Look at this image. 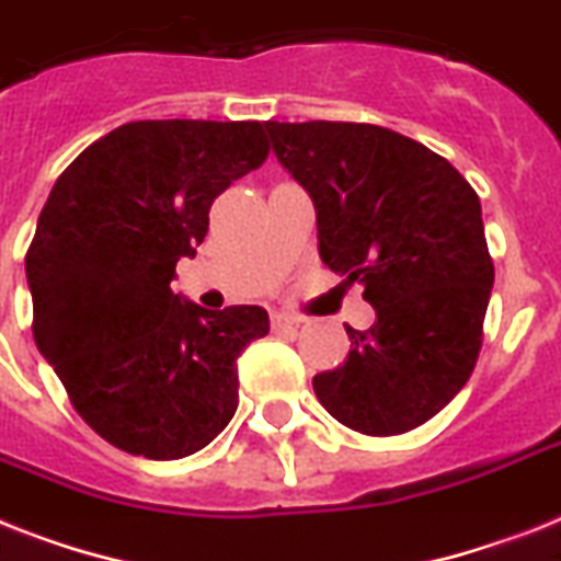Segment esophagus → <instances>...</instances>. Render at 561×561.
I'll return each mask as SVG.
<instances>
[{
	"label": "esophagus",
	"mask_w": 561,
	"mask_h": 561,
	"mask_svg": "<svg viewBox=\"0 0 561 561\" xmlns=\"http://www.w3.org/2000/svg\"><path fill=\"white\" fill-rule=\"evenodd\" d=\"M299 322L302 320H296V317H290V313H273L271 317V328L276 331V334H282V331H296Z\"/></svg>",
	"instance_id": "obj_1"
}]
</instances>
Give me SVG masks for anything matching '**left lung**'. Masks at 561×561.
<instances>
[{
  "label": "left lung",
  "instance_id": "obj_1",
  "mask_svg": "<svg viewBox=\"0 0 561 561\" xmlns=\"http://www.w3.org/2000/svg\"><path fill=\"white\" fill-rule=\"evenodd\" d=\"M273 152L317 209L320 259L377 320L348 331L343 366L313 377L328 414L400 435L463 389L481 348L493 259L481 202L453 163L371 123H265Z\"/></svg>",
  "mask_w": 561,
  "mask_h": 561
}]
</instances>
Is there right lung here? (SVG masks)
<instances>
[{
  "mask_svg": "<svg viewBox=\"0 0 561 561\" xmlns=\"http://www.w3.org/2000/svg\"><path fill=\"white\" fill-rule=\"evenodd\" d=\"M267 158L259 121H135L57 178L25 256L36 348L77 414L129 455L175 461L239 407V357L265 308L207 311L172 294L209 207Z\"/></svg>",
  "mask_w": 561,
  "mask_h": 561,
  "instance_id": "add662e5",
  "label": "right lung"
}]
</instances>
